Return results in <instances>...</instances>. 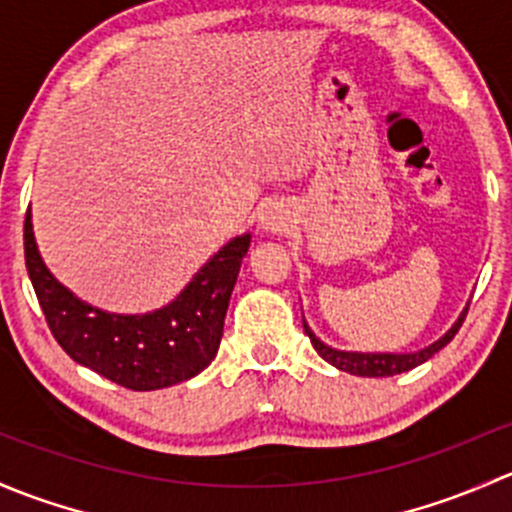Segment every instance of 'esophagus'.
Wrapping results in <instances>:
<instances>
[{
    "label": "esophagus",
    "mask_w": 512,
    "mask_h": 512,
    "mask_svg": "<svg viewBox=\"0 0 512 512\" xmlns=\"http://www.w3.org/2000/svg\"><path fill=\"white\" fill-rule=\"evenodd\" d=\"M261 226L266 231H281L283 226H286V219H283V214L278 212V209H268L261 217Z\"/></svg>",
    "instance_id": "esophagus-1"
}]
</instances>
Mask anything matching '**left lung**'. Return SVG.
Here are the masks:
<instances>
[{
	"instance_id": "obj_1",
	"label": "left lung",
	"mask_w": 512,
	"mask_h": 512,
	"mask_svg": "<svg viewBox=\"0 0 512 512\" xmlns=\"http://www.w3.org/2000/svg\"><path fill=\"white\" fill-rule=\"evenodd\" d=\"M466 313H468V308H463V313L458 315V320L451 325V330L444 337H439L436 342H431V345L424 347V350L404 352V355H399V352H345V350H335V347L325 345L320 337H315V333L308 328V323H305V320H303V328H305V333H308L310 342H313L315 352H318V355L323 357L325 362H330V365L337 367V370L357 374V377H394V374L414 370V367H419L421 362H426L429 357H434L436 352L441 350V347L449 345V342L453 340V335H456L458 328H461L463 320H466Z\"/></svg>"
}]
</instances>
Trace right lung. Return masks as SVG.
I'll return each mask as SVG.
<instances>
[{
	"label": "right lung",
	"mask_w": 512,
	"mask_h": 512,
	"mask_svg": "<svg viewBox=\"0 0 512 512\" xmlns=\"http://www.w3.org/2000/svg\"><path fill=\"white\" fill-rule=\"evenodd\" d=\"M249 244L251 234H244L221 246L165 308L118 315L83 303L51 276L36 249L31 212L24 219L26 271L56 342L78 365L133 392L187 382L217 357Z\"/></svg>",
	"instance_id": "obj_1"
}]
</instances>
